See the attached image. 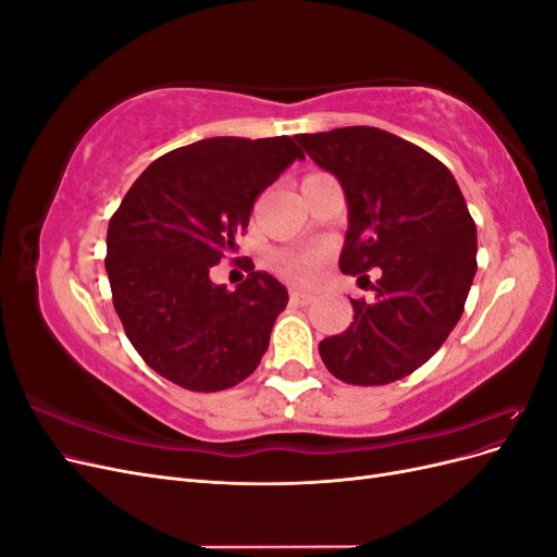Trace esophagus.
I'll return each mask as SVG.
<instances>
[{
    "instance_id": "1",
    "label": "esophagus",
    "mask_w": 557,
    "mask_h": 557,
    "mask_svg": "<svg viewBox=\"0 0 557 557\" xmlns=\"http://www.w3.org/2000/svg\"><path fill=\"white\" fill-rule=\"evenodd\" d=\"M290 301H293V305H297V307H307V305H311V301H313V295L293 290V293H290Z\"/></svg>"
}]
</instances>
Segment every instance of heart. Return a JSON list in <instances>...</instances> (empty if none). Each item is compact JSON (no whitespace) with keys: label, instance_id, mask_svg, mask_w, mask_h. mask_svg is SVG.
Returning a JSON list of instances; mask_svg holds the SVG:
<instances>
[{"label":"heart","instance_id":"b5f03b06","mask_svg":"<svg viewBox=\"0 0 557 557\" xmlns=\"http://www.w3.org/2000/svg\"><path fill=\"white\" fill-rule=\"evenodd\" d=\"M274 272H278L283 278H288L293 283L307 285L315 278L318 267L323 262V252L320 250H278L272 258Z\"/></svg>","mask_w":557,"mask_h":557}]
</instances>
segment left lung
<instances>
[{"label":"left lung","mask_w":557,"mask_h":557,"mask_svg":"<svg viewBox=\"0 0 557 557\" xmlns=\"http://www.w3.org/2000/svg\"><path fill=\"white\" fill-rule=\"evenodd\" d=\"M297 141L344 188L342 272L381 269L374 299H350V327L320 342V358L352 385L409 376L458 325L476 274V225L458 183L428 150L379 127H336Z\"/></svg>","instance_id":"1"}]
</instances>
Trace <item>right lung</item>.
I'll use <instances>...</instances> for the list:
<instances>
[{"mask_svg": "<svg viewBox=\"0 0 557 557\" xmlns=\"http://www.w3.org/2000/svg\"><path fill=\"white\" fill-rule=\"evenodd\" d=\"M295 160L305 153L290 137L201 139L148 164L123 197L107 232L113 307L160 376L215 393L256 372L288 290L250 260L234 290L209 274Z\"/></svg>", "mask_w": 557, "mask_h": 557, "instance_id": "obj_1", "label": "right lung"}]
</instances>
